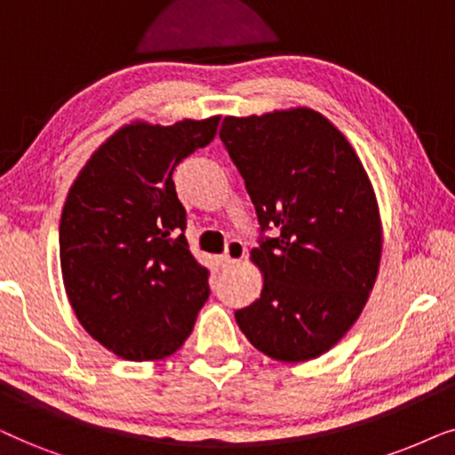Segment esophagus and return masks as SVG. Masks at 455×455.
Masks as SVG:
<instances>
[{"mask_svg":"<svg viewBox=\"0 0 455 455\" xmlns=\"http://www.w3.org/2000/svg\"><path fill=\"white\" fill-rule=\"evenodd\" d=\"M243 258H245V245L241 243V241L233 239V241H228L227 251L218 258V264H220V268H231L233 264L241 262Z\"/></svg>","mask_w":455,"mask_h":455,"instance_id":"1","label":"esophagus"}]
</instances>
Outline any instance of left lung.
<instances>
[{
	"label": "left lung",
	"instance_id": "left-lung-1",
	"mask_svg": "<svg viewBox=\"0 0 455 455\" xmlns=\"http://www.w3.org/2000/svg\"><path fill=\"white\" fill-rule=\"evenodd\" d=\"M220 141L259 231H275L251 250L262 293L235 320L272 360L318 358L354 326L377 281L383 227L371 179L343 132L310 108L227 116Z\"/></svg>",
	"mask_w": 455,
	"mask_h": 455
}]
</instances>
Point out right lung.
I'll list each match as a JSON object with an SVG mask.
<instances>
[{
	"mask_svg": "<svg viewBox=\"0 0 455 455\" xmlns=\"http://www.w3.org/2000/svg\"><path fill=\"white\" fill-rule=\"evenodd\" d=\"M218 123L126 124L70 187L60 218L66 295L83 329L118 358H168L208 299L210 272L189 251L172 174Z\"/></svg>",
	"mask_w": 455,
	"mask_h": 455,
	"instance_id": "obj_1",
	"label": "right lung"
}]
</instances>
